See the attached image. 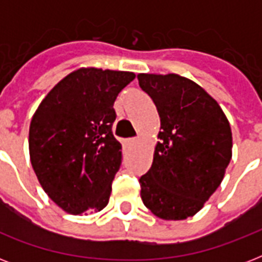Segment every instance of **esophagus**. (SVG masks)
I'll use <instances>...</instances> for the list:
<instances>
[{
  "mask_svg": "<svg viewBox=\"0 0 262 262\" xmlns=\"http://www.w3.org/2000/svg\"><path fill=\"white\" fill-rule=\"evenodd\" d=\"M137 143H139V139H137V137L129 140V144H132V145H136V144H137Z\"/></svg>",
  "mask_w": 262,
  "mask_h": 262,
  "instance_id": "1",
  "label": "esophagus"
}]
</instances>
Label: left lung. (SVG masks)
I'll use <instances>...</instances> for the list:
<instances>
[{
  "mask_svg": "<svg viewBox=\"0 0 262 262\" xmlns=\"http://www.w3.org/2000/svg\"><path fill=\"white\" fill-rule=\"evenodd\" d=\"M160 129L151 168L139 179L144 205L160 219L182 220L203 208L231 160V127L215 99L178 75H141Z\"/></svg>",
  "mask_w": 262,
  "mask_h": 262,
  "instance_id": "1",
  "label": "left lung"
}]
</instances>
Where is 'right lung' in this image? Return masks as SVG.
I'll return each mask as SVG.
<instances>
[{
  "instance_id": "add662e5",
  "label": "right lung",
  "mask_w": 262,
  "mask_h": 262,
  "mask_svg": "<svg viewBox=\"0 0 262 262\" xmlns=\"http://www.w3.org/2000/svg\"><path fill=\"white\" fill-rule=\"evenodd\" d=\"M132 72L79 69L39 104L30 125L31 164L49 197L63 211H102L121 167L122 145L113 135L118 94Z\"/></svg>"
}]
</instances>
